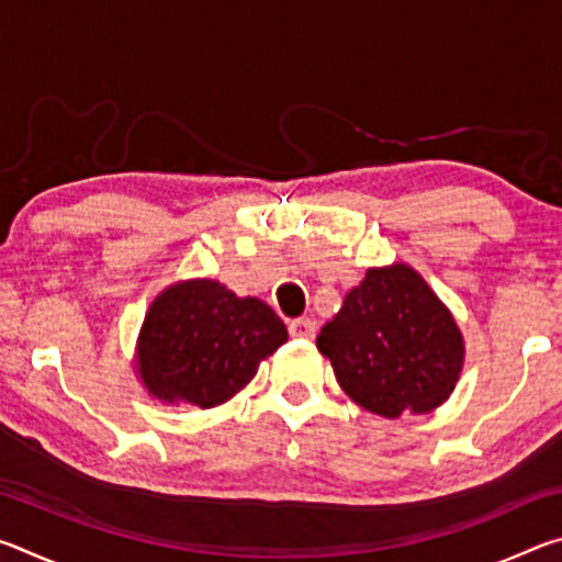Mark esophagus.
Listing matches in <instances>:
<instances>
[{"mask_svg": "<svg viewBox=\"0 0 562 562\" xmlns=\"http://www.w3.org/2000/svg\"><path fill=\"white\" fill-rule=\"evenodd\" d=\"M290 335L300 339H312L317 335V322L310 317H300L290 322Z\"/></svg>", "mask_w": 562, "mask_h": 562, "instance_id": "obj_1", "label": "esophagus"}]
</instances>
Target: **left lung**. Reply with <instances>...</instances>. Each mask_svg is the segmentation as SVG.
<instances>
[{
	"label": "left lung",
	"instance_id": "left-lung-1",
	"mask_svg": "<svg viewBox=\"0 0 562 562\" xmlns=\"http://www.w3.org/2000/svg\"><path fill=\"white\" fill-rule=\"evenodd\" d=\"M317 349L351 402L384 418L434 412L463 369L453 315L404 262L369 268L322 327Z\"/></svg>",
	"mask_w": 562,
	"mask_h": 562
}]
</instances>
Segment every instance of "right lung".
<instances>
[{"label": "right lung", "instance_id": "add662e5", "mask_svg": "<svg viewBox=\"0 0 562 562\" xmlns=\"http://www.w3.org/2000/svg\"><path fill=\"white\" fill-rule=\"evenodd\" d=\"M284 341L288 327L262 300L237 297L217 280L176 282L146 312L136 369L160 402L213 408Z\"/></svg>", "mask_w": 562, "mask_h": 562}]
</instances>
